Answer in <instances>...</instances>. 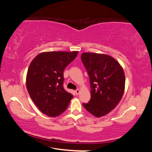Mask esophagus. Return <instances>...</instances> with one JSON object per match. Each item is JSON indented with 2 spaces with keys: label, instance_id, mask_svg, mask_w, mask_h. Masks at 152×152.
<instances>
[{
  "label": "esophagus",
  "instance_id": "1",
  "mask_svg": "<svg viewBox=\"0 0 152 152\" xmlns=\"http://www.w3.org/2000/svg\"><path fill=\"white\" fill-rule=\"evenodd\" d=\"M80 91L79 89H77V90H76V91H75V92H76V94H78L80 93Z\"/></svg>",
  "mask_w": 152,
  "mask_h": 152
}]
</instances>
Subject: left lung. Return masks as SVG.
<instances>
[{
  "label": "left lung",
  "instance_id": "obj_1",
  "mask_svg": "<svg viewBox=\"0 0 152 152\" xmlns=\"http://www.w3.org/2000/svg\"><path fill=\"white\" fill-rule=\"evenodd\" d=\"M82 63L90 78L91 98L83 106L92 115L101 117L114 109L122 99L125 77L122 66L111 56L83 53Z\"/></svg>",
  "mask_w": 152,
  "mask_h": 152
}]
</instances>
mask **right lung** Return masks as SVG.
Segmentation results:
<instances>
[{
	"label": "right lung",
	"mask_w": 152,
	"mask_h": 152,
	"mask_svg": "<svg viewBox=\"0 0 152 152\" xmlns=\"http://www.w3.org/2000/svg\"><path fill=\"white\" fill-rule=\"evenodd\" d=\"M78 51H48L38 54L27 70L26 86L29 96L43 114L54 117L68 108L73 95L63 87L64 70Z\"/></svg>",
	"instance_id": "right-lung-1"
}]
</instances>
